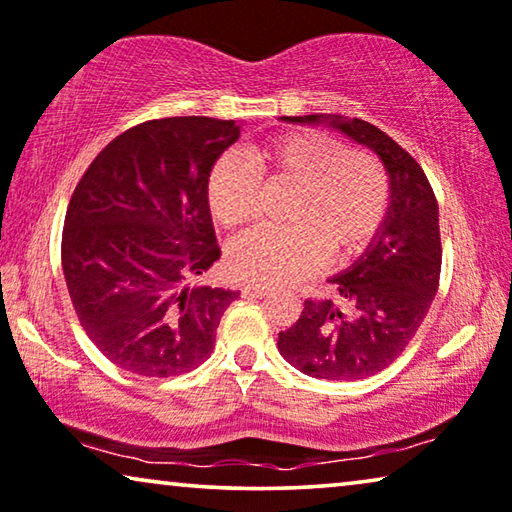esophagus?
Returning a JSON list of instances; mask_svg holds the SVG:
<instances>
[{
  "label": "esophagus",
  "instance_id": "34e87169",
  "mask_svg": "<svg viewBox=\"0 0 512 512\" xmlns=\"http://www.w3.org/2000/svg\"><path fill=\"white\" fill-rule=\"evenodd\" d=\"M243 292L250 294V297L262 299V297H266V294H271V287H266V285H257V283H248V285H243Z\"/></svg>",
  "mask_w": 512,
  "mask_h": 512
}]
</instances>
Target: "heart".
I'll use <instances>...</instances> for the list:
<instances>
[{"label": "heart", "instance_id": "1", "mask_svg": "<svg viewBox=\"0 0 512 512\" xmlns=\"http://www.w3.org/2000/svg\"><path fill=\"white\" fill-rule=\"evenodd\" d=\"M262 190H287L283 227L257 229L229 248L236 276L280 285L313 273L325 255H362L390 211V178L364 150L315 129L273 134L248 148L246 164L222 157L206 183V204L225 232L246 227L262 208Z\"/></svg>", "mask_w": 512, "mask_h": 512}]
</instances>
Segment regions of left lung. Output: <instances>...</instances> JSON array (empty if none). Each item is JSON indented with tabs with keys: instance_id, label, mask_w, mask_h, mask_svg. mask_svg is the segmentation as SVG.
Segmentation results:
<instances>
[{
	"instance_id": "8db88e82",
	"label": "left lung",
	"mask_w": 512,
	"mask_h": 512,
	"mask_svg": "<svg viewBox=\"0 0 512 512\" xmlns=\"http://www.w3.org/2000/svg\"><path fill=\"white\" fill-rule=\"evenodd\" d=\"M285 120H329L369 146L390 174L392 204L369 250L331 280L338 301L306 299L299 320L278 334V350L320 380L376 376L413 341L436 297L443 257L436 194L415 157L371 122L327 113Z\"/></svg>"
}]
</instances>
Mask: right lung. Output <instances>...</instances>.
I'll return each mask as SVG.
<instances>
[{
    "instance_id": "1",
    "label": "right lung",
    "mask_w": 512,
    "mask_h": 512,
    "mask_svg": "<svg viewBox=\"0 0 512 512\" xmlns=\"http://www.w3.org/2000/svg\"><path fill=\"white\" fill-rule=\"evenodd\" d=\"M239 139L206 115L141 122L106 146L71 194L62 269L78 322L136 376H181L211 357L239 292L192 285L220 259L206 183Z\"/></svg>"
}]
</instances>
